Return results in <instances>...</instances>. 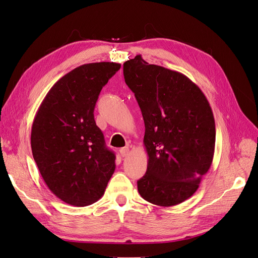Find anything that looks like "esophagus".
Returning <instances> with one entry per match:
<instances>
[{
	"label": "esophagus",
	"mask_w": 258,
	"mask_h": 258,
	"mask_svg": "<svg viewBox=\"0 0 258 258\" xmlns=\"http://www.w3.org/2000/svg\"><path fill=\"white\" fill-rule=\"evenodd\" d=\"M119 152H120V156L121 157H126V156H128V153H129V148L128 147H122L119 150Z\"/></svg>",
	"instance_id": "obj_1"
}]
</instances>
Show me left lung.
Masks as SVG:
<instances>
[{
    "mask_svg": "<svg viewBox=\"0 0 258 258\" xmlns=\"http://www.w3.org/2000/svg\"><path fill=\"white\" fill-rule=\"evenodd\" d=\"M145 122L147 171L138 181L143 199L173 207L198 189L211 167L216 129L210 102L182 73L149 64L137 55L123 63Z\"/></svg>",
    "mask_w": 258,
    "mask_h": 258,
    "instance_id": "obj_1",
    "label": "left lung"
}]
</instances>
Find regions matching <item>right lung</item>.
I'll list each match as a JSON object with an SVG mask.
<instances>
[{
	"instance_id": "add662e5",
	"label": "right lung",
	"mask_w": 258,
	"mask_h": 258,
	"mask_svg": "<svg viewBox=\"0 0 258 258\" xmlns=\"http://www.w3.org/2000/svg\"><path fill=\"white\" fill-rule=\"evenodd\" d=\"M120 69L115 62L82 64L50 88L32 126L33 157L49 190L74 207L93 204L115 170L94 108L100 91Z\"/></svg>"
}]
</instances>
